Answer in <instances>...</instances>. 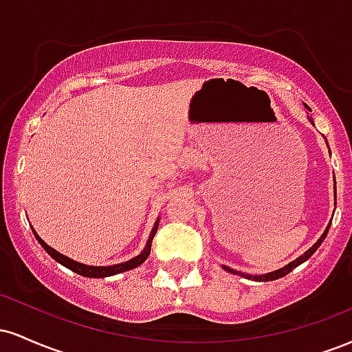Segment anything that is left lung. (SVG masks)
Here are the masks:
<instances>
[{"instance_id": "left-lung-1", "label": "left lung", "mask_w": 352, "mask_h": 352, "mask_svg": "<svg viewBox=\"0 0 352 352\" xmlns=\"http://www.w3.org/2000/svg\"><path fill=\"white\" fill-rule=\"evenodd\" d=\"M305 107L308 109V111H311V109H309L308 106H306V104H305ZM329 225H331V223H329ZM329 225H328V228L324 230V233H322L321 238H319V240L316 241V243H314L313 246H311V248L308 250V252H306L305 254H301L300 258H296V260L292 261V263H289V265H286L285 268H281V270H276V272H272V273H268V274H263V276H252V274H243V276H246V278H252V280H254V281H273V280H278V278H283V276H286V274H288L289 272H293V270L296 268L298 265L305 263V261L308 260V258L311 256V254H313L314 252H316V250L319 248V245L322 243V240H324L326 235H328ZM223 270H227V272H230V273H236V272H233L232 268H228V266H223Z\"/></svg>"}]
</instances>
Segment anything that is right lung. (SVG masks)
<instances>
[{"label": "right lung", "instance_id": "obj_1", "mask_svg": "<svg viewBox=\"0 0 352 352\" xmlns=\"http://www.w3.org/2000/svg\"><path fill=\"white\" fill-rule=\"evenodd\" d=\"M157 228H159V221H157V223L153 225V228H152V233H151V236H148L147 246H145V248H144V252L140 253L139 256L132 258V260L125 261V263L114 265V266H87V265H80V263H78V261L71 260V258L64 256V254H60V253L56 252V250H52L50 245H46V243H44V241L41 240V238L38 236V233H36L34 230H33V233H34L36 240H38L39 243H41L43 248L46 250V252L50 253L51 256L54 258L56 261H58V263H60V265H63V266H66V268H69L71 272L78 273V274H80V276H87V278H106V276H112V274H117V273L129 272V270H132V268H135V266L142 265L144 261L147 260L148 253H151L152 240H153V235H155Z\"/></svg>", "mask_w": 352, "mask_h": 352}]
</instances>
